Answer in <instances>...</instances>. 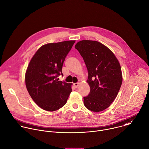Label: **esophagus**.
<instances>
[{"instance_id":"esophagus-1","label":"esophagus","mask_w":149,"mask_h":149,"mask_svg":"<svg viewBox=\"0 0 149 149\" xmlns=\"http://www.w3.org/2000/svg\"><path fill=\"white\" fill-rule=\"evenodd\" d=\"M74 87L75 88H78V86H79V83H75V84H74Z\"/></svg>"}]
</instances>
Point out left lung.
<instances>
[{"mask_svg": "<svg viewBox=\"0 0 149 149\" xmlns=\"http://www.w3.org/2000/svg\"><path fill=\"white\" fill-rule=\"evenodd\" d=\"M82 57L88 71L91 91L84 97V104L89 110L102 111L117 97L123 82L118 60L105 45L95 40H83L75 46Z\"/></svg>", "mask_w": 149, "mask_h": 149, "instance_id": "1", "label": "left lung"}]
</instances>
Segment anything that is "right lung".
<instances>
[{
	"mask_svg": "<svg viewBox=\"0 0 149 149\" xmlns=\"http://www.w3.org/2000/svg\"><path fill=\"white\" fill-rule=\"evenodd\" d=\"M75 40L42 46L28 65L25 81L27 91L41 109L54 111L64 106L72 92V84L58 81L65 57Z\"/></svg>",
	"mask_w": 149,
	"mask_h": 149,
	"instance_id": "add662e5",
	"label": "right lung"
}]
</instances>
